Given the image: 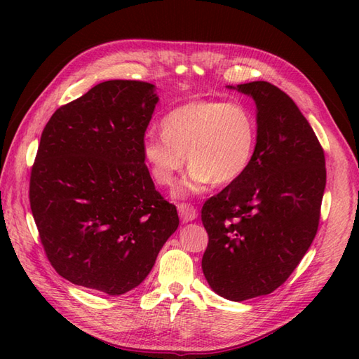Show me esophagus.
I'll return each instance as SVG.
<instances>
[{
	"mask_svg": "<svg viewBox=\"0 0 359 359\" xmlns=\"http://www.w3.org/2000/svg\"><path fill=\"white\" fill-rule=\"evenodd\" d=\"M179 216L184 222H193V220L197 217V210L189 203H179Z\"/></svg>",
	"mask_w": 359,
	"mask_h": 359,
	"instance_id": "obj_1",
	"label": "esophagus"
}]
</instances>
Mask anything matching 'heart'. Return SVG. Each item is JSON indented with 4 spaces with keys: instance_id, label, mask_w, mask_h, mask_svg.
<instances>
[{
    "instance_id": "obj_1",
    "label": "heart",
    "mask_w": 359,
    "mask_h": 359,
    "mask_svg": "<svg viewBox=\"0 0 359 359\" xmlns=\"http://www.w3.org/2000/svg\"><path fill=\"white\" fill-rule=\"evenodd\" d=\"M160 126L162 131L144 135L142 156L151 177L160 187L174 184L188 157L191 166L175 188V197L202 193L212 182L231 184L253 163L259 139L257 120L242 103L193 100L175 106Z\"/></svg>"
}]
</instances>
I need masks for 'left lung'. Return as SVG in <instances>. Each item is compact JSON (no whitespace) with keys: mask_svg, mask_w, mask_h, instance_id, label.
I'll return each mask as SVG.
<instances>
[{"mask_svg":"<svg viewBox=\"0 0 359 359\" xmlns=\"http://www.w3.org/2000/svg\"><path fill=\"white\" fill-rule=\"evenodd\" d=\"M256 103L257 148L248 171L205 202V279L230 301L284 284L313 242L325 189V158L307 118L266 81L238 85Z\"/></svg>","mask_w":359,"mask_h":359,"instance_id":"left-lung-1","label":"left lung"}]
</instances>
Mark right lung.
Wrapping results in <instances>:
<instances>
[{"label":"right lung","instance_id":"right-lung-1","mask_svg":"<svg viewBox=\"0 0 359 359\" xmlns=\"http://www.w3.org/2000/svg\"><path fill=\"white\" fill-rule=\"evenodd\" d=\"M156 86L109 80L58 108L30 172V210L53 269L111 296L140 285L177 230L142 156Z\"/></svg>","mask_w":359,"mask_h":359}]
</instances>
